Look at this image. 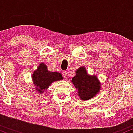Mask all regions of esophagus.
<instances>
[{
	"mask_svg": "<svg viewBox=\"0 0 133 133\" xmlns=\"http://www.w3.org/2000/svg\"><path fill=\"white\" fill-rule=\"evenodd\" d=\"M63 76L64 78H66L67 77H68V73L66 72V71H63Z\"/></svg>",
	"mask_w": 133,
	"mask_h": 133,
	"instance_id": "obj_1",
	"label": "esophagus"
}]
</instances>
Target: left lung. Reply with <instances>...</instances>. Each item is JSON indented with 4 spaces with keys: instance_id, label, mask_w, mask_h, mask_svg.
Instances as JSON below:
<instances>
[{
    "instance_id": "1",
    "label": "left lung",
    "mask_w": 133,
    "mask_h": 133,
    "mask_svg": "<svg viewBox=\"0 0 133 133\" xmlns=\"http://www.w3.org/2000/svg\"><path fill=\"white\" fill-rule=\"evenodd\" d=\"M75 87L78 90V94L83 101H87L95 96L101 89L98 78L95 76H89L86 69L82 66L76 71V75L71 80Z\"/></svg>"
}]
</instances>
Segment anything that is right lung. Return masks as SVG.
I'll return each mask as SVG.
<instances>
[{"label":"right lung","instance_id":"1","mask_svg":"<svg viewBox=\"0 0 133 133\" xmlns=\"http://www.w3.org/2000/svg\"><path fill=\"white\" fill-rule=\"evenodd\" d=\"M32 77L36 89L40 94L46 90L52 82L63 79L62 75L58 72H51L48 70L46 65L44 63L40 64L38 69L33 73Z\"/></svg>","mask_w":133,"mask_h":133}]
</instances>
